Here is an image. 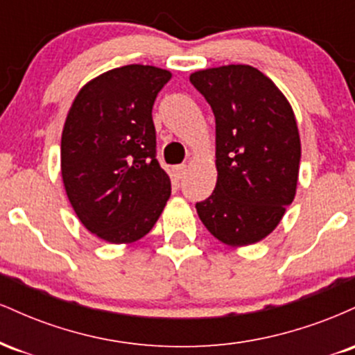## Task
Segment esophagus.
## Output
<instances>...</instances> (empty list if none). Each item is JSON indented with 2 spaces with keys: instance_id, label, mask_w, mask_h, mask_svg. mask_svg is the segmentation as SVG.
Listing matches in <instances>:
<instances>
[{
  "instance_id": "esophagus-1",
  "label": "esophagus",
  "mask_w": 355,
  "mask_h": 355,
  "mask_svg": "<svg viewBox=\"0 0 355 355\" xmlns=\"http://www.w3.org/2000/svg\"><path fill=\"white\" fill-rule=\"evenodd\" d=\"M185 172H187V165H175L173 166V177L177 178V180H182V178L185 177Z\"/></svg>"
}]
</instances>
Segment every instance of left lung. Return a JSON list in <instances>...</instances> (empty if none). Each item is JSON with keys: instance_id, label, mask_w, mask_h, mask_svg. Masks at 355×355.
<instances>
[{"instance_id": "left-lung-1", "label": "left lung", "mask_w": 355, "mask_h": 355, "mask_svg": "<svg viewBox=\"0 0 355 355\" xmlns=\"http://www.w3.org/2000/svg\"><path fill=\"white\" fill-rule=\"evenodd\" d=\"M190 81L215 116L217 185L195 209L227 245H250L279 225L295 197L300 138L291 105L248 64L195 71Z\"/></svg>"}]
</instances>
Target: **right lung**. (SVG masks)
<instances>
[{
    "label": "right lung",
    "instance_id": "add662e5",
    "mask_svg": "<svg viewBox=\"0 0 355 355\" xmlns=\"http://www.w3.org/2000/svg\"><path fill=\"white\" fill-rule=\"evenodd\" d=\"M172 73L126 64L85 85L61 135V177L92 234L130 243L152 230L172 193L157 160L152 110Z\"/></svg>",
    "mask_w": 355,
    "mask_h": 355
}]
</instances>
